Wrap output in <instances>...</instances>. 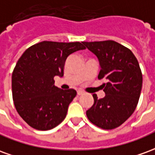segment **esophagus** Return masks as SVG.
Returning <instances> with one entry per match:
<instances>
[{
	"instance_id": "34e87169",
	"label": "esophagus",
	"mask_w": 155,
	"mask_h": 155,
	"mask_svg": "<svg viewBox=\"0 0 155 155\" xmlns=\"http://www.w3.org/2000/svg\"><path fill=\"white\" fill-rule=\"evenodd\" d=\"M84 94V91H81V90H79V91H77V94L78 95H81V94Z\"/></svg>"
}]
</instances>
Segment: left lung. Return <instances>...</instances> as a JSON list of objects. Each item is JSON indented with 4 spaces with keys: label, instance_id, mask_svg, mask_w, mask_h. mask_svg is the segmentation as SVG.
<instances>
[{
    "label": "left lung",
    "instance_id": "1",
    "mask_svg": "<svg viewBox=\"0 0 155 155\" xmlns=\"http://www.w3.org/2000/svg\"><path fill=\"white\" fill-rule=\"evenodd\" d=\"M99 59L101 71L98 79L103 84L105 96L93 94L94 104L86 111L91 123L103 130H113L130 118L139 102L143 77L133 52L114 41L84 42Z\"/></svg>",
    "mask_w": 155,
    "mask_h": 155
}]
</instances>
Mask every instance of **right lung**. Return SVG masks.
<instances>
[{
  "instance_id": "1",
  "label": "right lung",
  "mask_w": 155,
  "mask_h": 155,
  "mask_svg": "<svg viewBox=\"0 0 155 155\" xmlns=\"http://www.w3.org/2000/svg\"><path fill=\"white\" fill-rule=\"evenodd\" d=\"M83 44L42 41L20 57L12 72V98L16 111L31 127L49 130L64 120L77 93L56 87L54 77L63 76L67 57L85 49Z\"/></svg>"
}]
</instances>
